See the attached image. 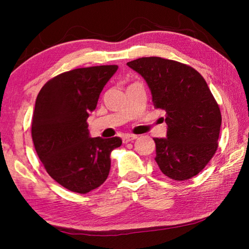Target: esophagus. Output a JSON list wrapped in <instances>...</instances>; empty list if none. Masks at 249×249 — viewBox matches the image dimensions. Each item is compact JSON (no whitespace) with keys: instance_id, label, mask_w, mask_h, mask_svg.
<instances>
[{"instance_id":"1","label":"esophagus","mask_w":249,"mask_h":249,"mask_svg":"<svg viewBox=\"0 0 249 249\" xmlns=\"http://www.w3.org/2000/svg\"><path fill=\"white\" fill-rule=\"evenodd\" d=\"M137 136L136 135H125V136H123V142L124 144H127V142H134L135 140H136Z\"/></svg>"}]
</instances>
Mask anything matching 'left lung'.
Returning <instances> with one entry per match:
<instances>
[{
    "instance_id": "1",
    "label": "left lung",
    "mask_w": 249,
    "mask_h": 249,
    "mask_svg": "<svg viewBox=\"0 0 249 249\" xmlns=\"http://www.w3.org/2000/svg\"><path fill=\"white\" fill-rule=\"evenodd\" d=\"M127 66L146 80L154 107L166 111L167 138H154L160 170L176 181L200 174L216 153L222 123L204 78L190 66L160 57L138 58Z\"/></svg>"
}]
</instances>
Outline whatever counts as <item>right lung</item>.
<instances>
[{
  "label": "right lung",
  "mask_w": 249,
  "mask_h": 249,
  "mask_svg": "<svg viewBox=\"0 0 249 249\" xmlns=\"http://www.w3.org/2000/svg\"><path fill=\"white\" fill-rule=\"evenodd\" d=\"M116 65L66 71L44 84L32 121L35 150L47 174L62 187L88 193L107 180L119 137H90L88 117Z\"/></svg>",
  "instance_id": "obj_1"
}]
</instances>
